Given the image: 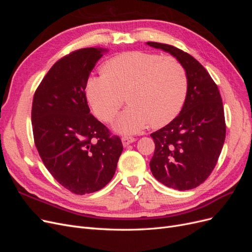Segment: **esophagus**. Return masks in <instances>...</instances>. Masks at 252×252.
Masks as SVG:
<instances>
[{
    "mask_svg": "<svg viewBox=\"0 0 252 252\" xmlns=\"http://www.w3.org/2000/svg\"><path fill=\"white\" fill-rule=\"evenodd\" d=\"M135 141L134 138H130V136H124V138H122V143H123V146L126 147L128 145L132 144Z\"/></svg>",
    "mask_w": 252,
    "mask_h": 252,
    "instance_id": "esophagus-1",
    "label": "esophagus"
}]
</instances>
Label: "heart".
<instances>
[{
	"instance_id": "heart-1",
	"label": "heart",
	"mask_w": 252,
	"mask_h": 252,
	"mask_svg": "<svg viewBox=\"0 0 252 252\" xmlns=\"http://www.w3.org/2000/svg\"><path fill=\"white\" fill-rule=\"evenodd\" d=\"M87 100L96 116L110 121L123 103L129 104L113 123L119 133L140 132L150 123L161 127L180 112L187 93L184 67L171 57L144 51H128L111 58L102 74L86 84Z\"/></svg>"
}]
</instances>
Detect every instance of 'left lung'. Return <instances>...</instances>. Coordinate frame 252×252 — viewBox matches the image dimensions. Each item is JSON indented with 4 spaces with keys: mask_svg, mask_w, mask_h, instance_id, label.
<instances>
[{
    "mask_svg": "<svg viewBox=\"0 0 252 252\" xmlns=\"http://www.w3.org/2000/svg\"><path fill=\"white\" fill-rule=\"evenodd\" d=\"M177 59L187 75V93L179 116L150 136L156 149L149 163L154 177L167 187L189 190L209 177L226 135L220 91L207 70L171 45L147 42Z\"/></svg>",
    "mask_w": 252,
    "mask_h": 252,
    "instance_id": "1",
    "label": "left lung"
}]
</instances>
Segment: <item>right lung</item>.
Instances as JSON below:
<instances>
[{"label":"right lung","instance_id":"obj_1","mask_svg":"<svg viewBox=\"0 0 252 252\" xmlns=\"http://www.w3.org/2000/svg\"><path fill=\"white\" fill-rule=\"evenodd\" d=\"M108 49L83 48L53 65L33 95L34 143L45 167L75 194L97 191L117 169L123 145L90 113L85 89Z\"/></svg>","mask_w":252,"mask_h":252}]
</instances>
